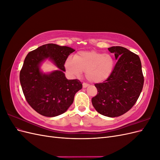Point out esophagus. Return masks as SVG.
I'll list each match as a JSON object with an SVG mask.
<instances>
[{
  "label": "esophagus",
  "instance_id": "obj_1",
  "mask_svg": "<svg viewBox=\"0 0 160 160\" xmlns=\"http://www.w3.org/2000/svg\"><path fill=\"white\" fill-rule=\"evenodd\" d=\"M88 86H89V84H88V83H83V88H88Z\"/></svg>",
  "mask_w": 160,
  "mask_h": 160
}]
</instances>
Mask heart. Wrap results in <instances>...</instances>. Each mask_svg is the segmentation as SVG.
<instances>
[{
  "instance_id": "1",
  "label": "heart",
  "mask_w": 160,
  "mask_h": 160,
  "mask_svg": "<svg viewBox=\"0 0 160 160\" xmlns=\"http://www.w3.org/2000/svg\"><path fill=\"white\" fill-rule=\"evenodd\" d=\"M65 67L72 77H79L83 71L87 79L99 83L107 80L112 73L114 60L109 54L95 51H80L75 55L73 59L69 57L66 60Z\"/></svg>"
}]
</instances>
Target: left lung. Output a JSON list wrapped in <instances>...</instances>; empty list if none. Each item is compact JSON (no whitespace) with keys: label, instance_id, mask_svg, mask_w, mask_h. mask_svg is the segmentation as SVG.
Returning a JSON list of instances; mask_svg holds the SVG:
<instances>
[{"label":"left lung","instance_id":"obj_1","mask_svg":"<svg viewBox=\"0 0 160 160\" xmlns=\"http://www.w3.org/2000/svg\"><path fill=\"white\" fill-rule=\"evenodd\" d=\"M108 50L115 55L118 62L109 78L95 85L98 94L91 101L99 113L115 118L128 112L136 103L144 79L138 55L119 46L109 47Z\"/></svg>","mask_w":160,"mask_h":160}]
</instances>
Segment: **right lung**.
Returning a JSON list of instances; mask_svg holds the SVG:
<instances>
[{"instance_id":"1","label":"right lung","mask_w":160,"mask_h":160,"mask_svg":"<svg viewBox=\"0 0 160 160\" xmlns=\"http://www.w3.org/2000/svg\"><path fill=\"white\" fill-rule=\"evenodd\" d=\"M75 49L52 43L43 45L28 53L20 72V82L26 100L31 107L46 117H55L69 109L82 83L77 79H67L65 62ZM51 61L57 70L44 73L43 62Z\"/></svg>"}]
</instances>
